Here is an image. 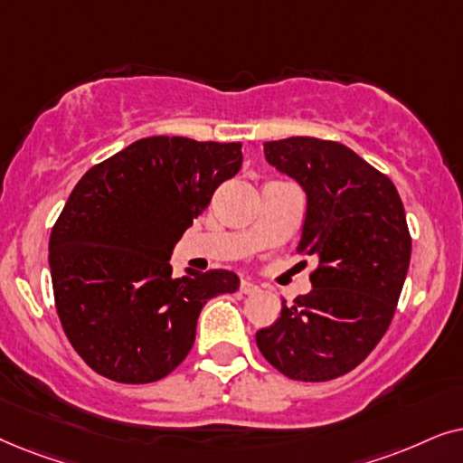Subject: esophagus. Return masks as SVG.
<instances>
[{
    "label": "esophagus",
    "instance_id": "1",
    "mask_svg": "<svg viewBox=\"0 0 463 463\" xmlns=\"http://www.w3.org/2000/svg\"><path fill=\"white\" fill-rule=\"evenodd\" d=\"M239 289H241L243 294H256L260 288H258L256 283H251L250 279H241V283H239Z\"/></svg>",
    "mask_w": 463,
    "mask_h": 463
}]
</instances>
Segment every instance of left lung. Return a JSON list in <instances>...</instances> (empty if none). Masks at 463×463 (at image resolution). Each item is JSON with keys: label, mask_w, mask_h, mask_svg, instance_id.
I'll return each mask as SVG.
<instances>
[{"label": "left lung", "mask_w": 463, "mask_h": 463, "mask_svg": "<svg viewBox=\"0 0 463 463\" xmlns=\"http://www.w3.org/2000/svg\"><path fill=\"white\" fill-rule=\"evenodd\" d=\"M273 167L307 193L296 251L313 256L309 294L256 332L269 364L296 381H330L366 360L390 328L411 262V232L390 177L338 141H267Z\"/></svg>", "instance_id": "obj_1"}]
</instances>
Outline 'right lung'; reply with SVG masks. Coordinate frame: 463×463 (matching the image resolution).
Masks as SVG:
<instances>
[{"label":"right lung","instance_id":"right-lung-1","mask_svg":"<svg viewBox=\"0 0 463 463\" xmlns=\"http://www.w3.org/2000/svg\"><path fill=\"white\" fill-rule=\"evenodd\" d=\"M241 163L239 141L158 135L90 167L71 190L48 243L54 305L71 347L101 377H167L193 349L203 305L239 288L226 269L174 279L169 256Z\"/></svg>","mask_w":463,"mask_h":463}]
</instances>
